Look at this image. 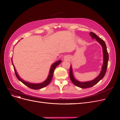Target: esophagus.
I'll return each mask as SVG.
<instances>
[{
  "mask_svg": "<svg viewBox=\"0 0 120 120\" xmlns=\"http://www.w3.org/2000/svg\"><path fill=\"white\" fill-rule=\"evenodd\" d=\"M65 59H67L68 58H65Z\"/></svg>",
  "mask_w": 120,
  "mask_h": 120,
  "instance_id": "1",
  "label": "esophagus"
}]
</instances>
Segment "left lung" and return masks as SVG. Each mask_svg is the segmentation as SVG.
I'll use <instances>...</instances> for the list:
<instances>
[{"mask_svg":"<svg viewBox=\"0 0 120 120\" xmlns=\"http://www.w3.org/2000/svg\"><path fill=\"white\" fill-rule=\"evenodd\" d=\"M90 36L91 38L95 39L96 41L98 42L102 47V52H103V64L101 67V71L98 75V76L96 77L94 79H92L91 81H86V82H80L77 79H75L74 74H73V70L72 68V65L70 66V78L72 82L77 86H78L80 88H86L88 87H92L96 83H98L101 79H102L104 77L105 73L106 72V70L107 68L108 65V62L109 60V55L108 53L107 50V47H106V44L105 42L103 41L101 38H99L98 37H97L95 34L90 32Z\"/></svg>","mask_w":120,"mask_h":120,"instance_id":"left-lung-1","label":"left lung"}]
</instances>
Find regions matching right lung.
Segmentation results:
<instances>
[{
  "label": "right lung",
  "instance_id": "obj_1",
  "mask_svg": "<svg viewBox=\"0 0 120 120\" xmlns=\"http://www.w3.org/2000/svg\"><path fill=\"white\" fill-rule=\"evenodd\" d=\"M61 60H59L55 62H54L53 64H52V65L51 66V67L50 68V70H49V73L48 76L47 78V79H45V81L44 82H41V83H31V82H26L24 80H23V79H21V77L19 76V75L18 74L17 71L15 69V66L13 63V61H12V65L13 66V67H14V71H15V73L16 74V76L17 78V79H19V80L22 83H23L25 85H26V86H27L28 87H29L30 88H32V89L33 90H39V89H41L42 88H43L44 87L46 86L47 85H48L49 83L50 82L51 79H52L53 76V73H54V70L57 67V66H58L61 63Z\"/></svg>",
  "mask_w": 120,
  "mask_h": 120
}]
</instances>
